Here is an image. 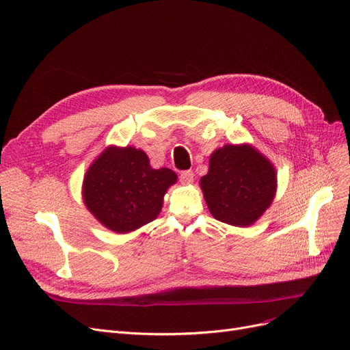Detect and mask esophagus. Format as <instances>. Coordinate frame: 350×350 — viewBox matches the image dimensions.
<instances>
[{
  "label": "esophagus",
  "mask_w": 350,
  "mask_h": 350,
  "mask_svg": "<svg viewBox=\"0 0 350 350\" xmlns=\"http://www.w3.org/2000/svg\"><path fill=\"white\" fill-rule=\"evenodd\" d=\"M178 180H180V183H181V185H190V183H193L194 174H193V172H191V170L181 172V173H180V176H178Z\"/></svg>",
  "instance_id": "1"
}]
</instances>
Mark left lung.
I'll return each instance as SVG.
<instances>
[{
    "instance_id": "8db88e82",
    "label": "left lung",
    "mask_w": 350,
    "mask_h": 350,
    "mask_svg": "<svg viewBox=\"0 0 350 350\" xmlns=\"http://www.w3.org/2000/svg\"><path fill=\"white\" fill-rule=\"evenodd\" d=\"M200 186L213 217L233 226H250L273 202L276 172L253 147L227 144L211 154Z\"/></svg>"
}]
</instances>
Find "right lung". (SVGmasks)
<instances>
[{"mask_svg":"<svg viewBox=\"0 0 350 350\" xmlns=\"http://www.w3.org/2000/svg\"><path fill=\"white\" fill-rule=\"evenodd\" d=\"M176 180L170 169H151L142 150L109 147L88 169L83 196L100 223L129 233L157 217L163 196Z\"/></svg>","mask_w":350,"mask_h":350,"instance_id":"add662e5","label":"right lung"}]
</instances>
